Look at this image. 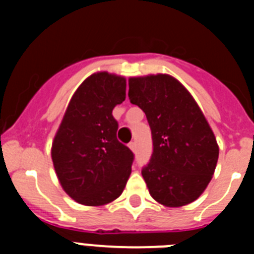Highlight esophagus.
Listing matches in <instances>:
<instances>
[{
    "label": "esophagus",
    "instance_id": "34e87169",
    "mask_svg": "<svg viewBox=\"0 0 254 254\" xmlns=\"http://www.w3.org/2000/svg\"><path fill=\"white\" fill-rule=\"evenodd\" d=\"M128 147L132 151H134V150H136V142H134V141H131V142L128 143Z\"/></svg>",
    "mask_w": 254,
    "mask_h": 254
}]
</instances>
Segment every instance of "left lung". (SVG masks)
I'll use <instances>...</instances> for the list:
<instances>
[{"label": "left lung", "instance_id": "8db88e82", "mask_svg": "<svg viewBox=\"0 0 254 254\" xmlns=\"http://www.w3.org/2000/svg\"><path fill=\"white\" fill-rule=\"evenodd\" d=\"M129 102L145 112L152 155L141 173L161 205L193 202L210 183L219 146L205 116L186 87L169 75L132 77Z\"/></svg>", "mask_w": 254, "mask_h": 254}]
</instances>
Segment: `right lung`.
<instances>
[{
    "mask_svg": "<svg viewBox=\"0 0 254 254\" xmlns=\"http://www.w3.org/2000/svg\"><path fill=\"white\" fill-rule=\"evenodd\" d=\"M125 99V77L94 73L73 94L56 134V173L64 192L81 205L112 202L128 181L134 155L117 140L118 122L112 114Z\"/></svg>",
    "mask_w": 254,
    "mask_h": 254,
    "instance_id": "right-lung-1",
    "label": "right lung"
}]
</instances>
